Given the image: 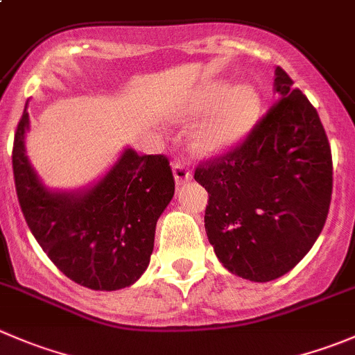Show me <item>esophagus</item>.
Returning <instances> with one entry per match:
<instances>
[{
	"instance_id": "obj_1",
	"label": "esophagus",
	"mask_w": 355,
	"mask_h": 355,
	"mask_svg": "<svg viewBox=\"0 0 355 355\" xmlns=\"http://www.w3.org/2000/svg\"><path fill=\"white\" fill-rule=\"evenodd\" d=\"M173 175H175V182H177V185L185 184V182L191 180V178H192V171L189 170L187 166H185L184 161H175V163H173Z\"/></svg>"
}]
</instances>
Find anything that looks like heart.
Returning <instances> with one entry per match:
<instances>
[{
	"mask_svg": "<svg viewBox=\"0 0 355 355\" xmlns=\"http://www.w3.org/2000/svg\"><path fill=\"white\" fill-rule=\"evenodd\" d=\"M206 108L209 111L194 130L196 146L202 150H220L234 146L250 130L257 118L258 97L246 85L225 90L215 83L199 92L185 116H198Z\"/></svg>",
	"mask_w": 355,
	"mask_h": 355,
	"instance_id": "1",
	"label": "heart"
}]
</instances>
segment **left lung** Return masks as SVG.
<instances>
[{"label": "left lung", "mask_w": 355, "mask_h": 355, "mask_svg": "<svg viewBox=\"0 0 355 355\" xmlns=\"http://www.w3.org/2000/svg\"><path fill=\"white\" fill-rule=\"evenodd\" d=\"M276 95L246 137L199 161L208 191L205 229L229 272L267 283L291 270L314 246L333 191L331 147L318 111L276 69Z\"/></svg>", "instance_id": "obj_1"}]
</instances>
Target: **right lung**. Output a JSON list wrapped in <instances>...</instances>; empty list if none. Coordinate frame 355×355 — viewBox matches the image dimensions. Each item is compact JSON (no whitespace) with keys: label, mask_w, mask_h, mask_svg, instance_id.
I'll list each match as a JSON object with an SVG mask.
<instances>
[{"label":"right lung","mask_w":355,"mask_h":355,"mask_svg":"<svg viewBox=\"0 0 355 355\" xmlns=\"http://www.w3.org/2000/svg\"><path fill=\"white\" fill-rule=\"evenodd\" d=\"M24 111L13 139V178L31 232L62 274L90 290L114 291L135 283L149 265L156 222L175 194L164 154L126 149L112 170L85 194H53L34 175L24 133Z\"/></svg>","instance_id":"add662e5"}]
</instances>
